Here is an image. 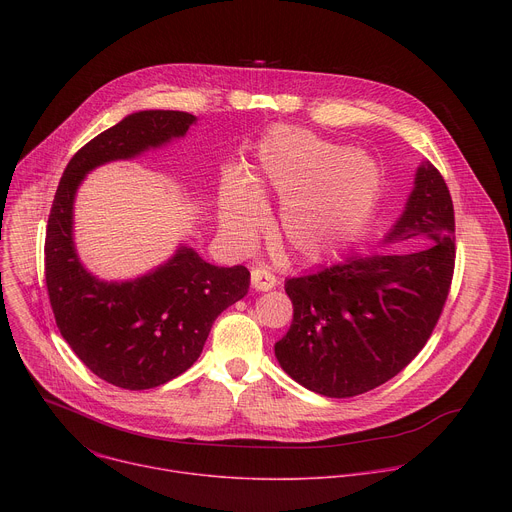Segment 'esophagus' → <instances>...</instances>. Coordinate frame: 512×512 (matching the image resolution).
<instances>
[{
	"label": "esophagus",
	"instance_id": "esophagus-1",
	"mask_svg": "<svg viewBox=\"0 0 512 512\" xmlns=\"http://www.w3.org/2000/svg\"><path fill=\"white\" fill-rule=\"evenodd\" d=\"M275 283H277V277L269 269H265V267H253L251 269V285H253V289L269 291V289L275 287Z\"/></svg>",
	"mask_w": 512,
	"mask_h": 512
}]
</instances>
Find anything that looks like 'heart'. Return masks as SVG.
I'll use <instances>...</instances> for the list:
<instances>
[{
    "label": "heart",
    "mask_w": 512,
    "mask_h": 512,
    "mask_svg": "<svg viewBox=\"0 0 512 512\" xmlns=\"http://www.w3.org/2000/svg\"><path fill=\"white\" fill-rule=\"evenodd\" d=\"M253 176L235 168L223 180L221 225L247 245L263 225V200H283L277 239L302 261H324L367 223L379 194V172L362 156L318 135L275 125L259 143Z\"/></svg>",
    "instance_id": "b5f03b06"
}]
</instances>
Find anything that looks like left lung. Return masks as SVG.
I'll return each mask as SVG.
<instances>
[{
  "label": "left lung",
  "instance_id": "8db88e82",
  "mask_svg": "<svg viewBox=\"0 0 512 512\" xmlns=\"http://www.w3.org/2000/svg\"><path fill=\"white\" fill-rule=\"evenodd\" d=\"M285 281L294 322L275 344L281 369L326 397L367 393L419 354L446 306L456 265L454 204L431 164L415 176L383 247Z\"/></svg>",
  "mask_w": 512,
  "mask_h": 512
}]
</instances>
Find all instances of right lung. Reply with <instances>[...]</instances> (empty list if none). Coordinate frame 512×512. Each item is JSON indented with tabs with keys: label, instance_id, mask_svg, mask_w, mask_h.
I'll return each mask as SVG.
<instances>
[{
	"label": "right lung",
	"instance_id": "add662e5",
	"mask_svg": "<svg viewBox=\"0 0 512 512\" xmlns=\"http://www.w3.org/2000/svg\"><path fill=\"white\" fill-rule=\"evenodd\" d=\"M194 121L184 111L127 115L72 156L52 200L44 273L56 326L91 373L121 389H154L188 371L216 316L249 289L247 267L210 265L188 247L148 275L105 283L72 243V202L85 174L182 137Z\"/></svg>",
	"mask_w": 512,
	"mask_h": 512
}]
</instances>
